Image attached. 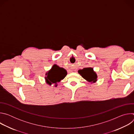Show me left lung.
<instances>
[{"instance_id": "8db88e82", "label": "left lung", "mask_w": 134, "mask_h": 134, "mask_svg": "<svg viewBox=\"0 0 134 134\" xmlns=\"http://www.w3.org/2000/svg\"><path fill=\"white\" fill-rule=\"evenodd\" d=\"M78 72L84 79L90 82H94L97 81V75L92 68H84L79 70Z\"/></svg>"}]
</instances>
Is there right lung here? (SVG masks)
Wrapping results in <instances>:
<instances>
[{"instance_id":"1","label":"right lung","mask_w":134,"mask_h":134,"mask_svg":"<svg viewBox=\"0 0 134 134\" xmlns=\"http://www.w3.org/2000/svg\"><path fill=\"white\" fill-rule=\"evenodd\" d=\"M46 75L47 76L45 79L47 83L51 85L56 84L63 80L67 75V71L63 68L54 65L51 69L46 74Z\"/></svg>"}]
</instances>
